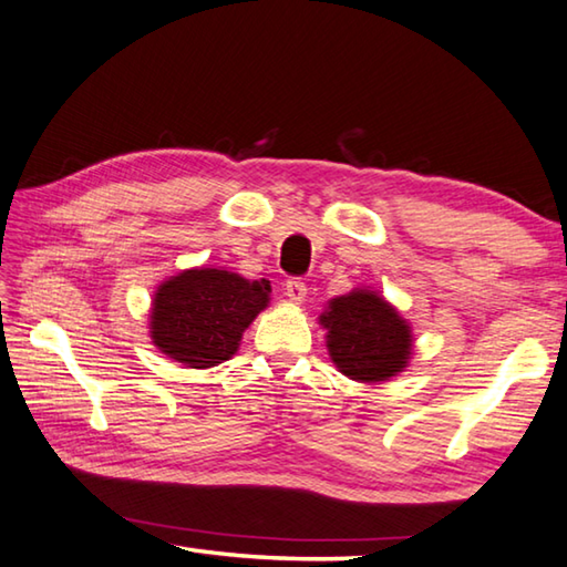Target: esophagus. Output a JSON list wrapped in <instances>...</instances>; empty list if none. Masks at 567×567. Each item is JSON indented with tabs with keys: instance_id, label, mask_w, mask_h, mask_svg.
Wrapping results in <instances>:
<instances>
[{
	"instance_id": "34e87169",
	"label": "esophagus",
	"mask_w": 567,
	"mask_h": 567,
	"mask_svg": "<svg viewBox=\"0 0 567 567\" xmlns=\"http://www.w3.org/2000/svg\"><path fill=\"white\" fill-rule=\"evenodd\" d=\"M285 295L290 297L292 302H305V297H307V285L300 280V277H292V280H287V285H285Z\"/></svg>"
}]
</instances>
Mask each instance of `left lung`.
Listing matches in <instances>:
<instances>
[{
    "label": "left lung",
    "instance_id": "left-lung-1",
    "mask_svg": "<svg viewBox=\"0 0 567 567\" xmlns=\"http://www.w3.org/2000/svg\"><path fill=\"white\" fill-rule=\"evenodd\" d=\"M319 319L329 357L342 374L357 382H384L406 367L411 329L379 295L354 290L337 297Z\"/></svg>",
    "mask_w": 567,
    "mask_h": 567
}]
</instances>
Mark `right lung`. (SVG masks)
I'll list each match as a JSON object with an SVG mask.
<instances>
[{
  "mask_svg": "<svg viewBox=\"0 0 567 567\" xmlns=\"http://www.w3.org/2000/svg\"><path fill=\"white\" fill-rule=\"evenodd\" d=\"M265 280L200 267L163 282L153 300L151 337L163 354L208 369L238 352L240 337L270 302Z\"/></svg>",
  "mask_w": 567,
  "mask_h": 567,
  "instance_id": "add662e5",
  "label": "right lung"
}]
</instances>
